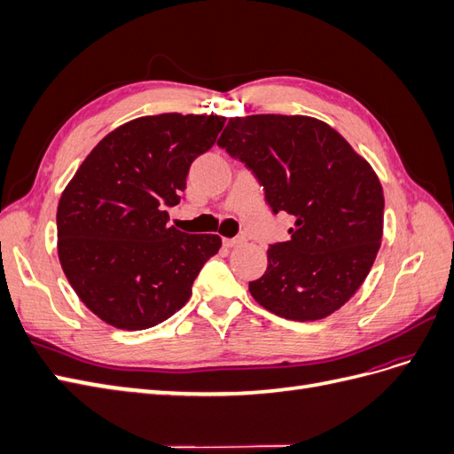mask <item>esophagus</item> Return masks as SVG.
<instances>
[{
    "label": "esophagus",
    "mask_w": 454,
    "mask_h": 454,
    "mask_svg": "<svg viewBox=\"0 0 454 454\" xmlns=\"http://www.w3.org/2000/svg\"><path fill=\"white\" fill-rule=\"evenodd\" d=\"M242 242H244L242 237H237V239H223V246H225V248H235V246H239V244H242Z\"/></svg>",
    "instance_id": "esophagus-1"
}]
</instances>
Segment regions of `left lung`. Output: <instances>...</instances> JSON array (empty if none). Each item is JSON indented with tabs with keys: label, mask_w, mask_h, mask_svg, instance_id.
Segmentation results:
<instances>
[{
	"label": "left lung",
	"mask_w": 454,
	"mask_h": 454,
	"mask_svg": "<svg viewBox=\"0 0 454 454\" xmlns=\"http://www.w3.org/2000/svg\"><path fill=\"white\" fill-rule=\"evenodd\" d=\"M217 145L250 167L292 239L272 244L257 303L286 320L314 322L360 290L380 248L384 195L373 167L327 122L307 115L229 121Z\"/></svg>",
	"instance_id": "left-lung-1"
}]
</instances>
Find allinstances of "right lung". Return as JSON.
I'll use <instances>...</instances> for the list:
<instances>
[{
	"label": "right lung",
	"instance_id": "right-lung-1",
	"mask_svg": "<svg viewBox=\"0 0 454 454\" xmlns=\"http://www.w3.org/2000/svg\"><path fill=\"white\" fill-rule=\"evenodd\" d=\"M222 115L132 119L94 145L62 191L59 259L83 305L117 329L153 327L180 310L217 235L170 227L191 162L208 151Z\"/></svg>",
	"mask_w": 454,
	"mask_h": 454
}]
</instances>
